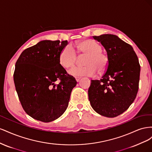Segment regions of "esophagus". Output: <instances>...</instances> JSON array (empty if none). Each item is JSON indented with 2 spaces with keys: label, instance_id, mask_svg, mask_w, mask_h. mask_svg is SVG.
Returning a JSON list of instances; mask_svg holds the SVG:
<instances>
[{
  "label": "esophagus",
  "instance_id": "esophagus-1",
  "mask_svg": "<svg viewBox=\"0 0 152 152\" xmlns=\"http://www.w3.org/2000/svg\"><path fill=\"white\" fill-rule=\"evenodd\" d=\"M75 79H76L77 82H79L80 80L81 79V78L80 77H75Z\"/></svg>",
  "mask_w": 152,
  "mask_h": 152
}]
</instances>
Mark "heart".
<instances>
[{
	"mask_svg": "<svg viewBox=\"0 0 152 152\" xmlns=\"http://www.w3.org/2000/svg\"><path fill=\"white\" fill-rule=\"evenodd\" d=\"M75 48L72 45H68L64 48L59 55V62L65 68H68L75 65L77 54L80 56L87 55L84 59V66H77L69 70L72 76H92L98 71L103 73L107 70L108 58L102 51V46L93 40H84L75 45Z\"/></svg>",
	"mask_w": 152,
	"mask_h": 152,
	"instance_id": "1",
	"label": "heart"
}]
</instances>
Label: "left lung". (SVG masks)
<instances>
[{
    "label": "left lung",
    "instance_id": "8db88e82",
    "mask_svg": "<svg viewBox=\"0 0 152 152\" xmlns=\"http://www.w3.org/2000/svg\"><path fill=\"white\" fill-rule=\"evenodd\" d=\"M104 48L108 66L100 80H91L88 90L90 104L101 115L113 118L134 102L139 87L140 65L134 49L118 36H93Z\"/></svg>",
    "mask_w": 152,
    "mask_h": 152
}]
</instances>
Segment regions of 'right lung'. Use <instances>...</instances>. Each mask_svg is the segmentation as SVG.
Instances as JSON below:
<instances>
[{
	"label": "right lung",
	"mask_w": 152,
	"mask_h": 152,
	"mask_svg": "<svg viewBox=\"0 0 152 152\" xmlns=\"http://www.w3.org/2000/svg\"><path fill=\"white\" fill-rule=\"evenodd\" d=\"M67 44V40L40 41L24 50L16 63L14 82L18 97L25 112L35 120L52 122L68 107L77 82L59 62Z\"/></svg>",
	"instance_id": "add662e5"
}]
</instances>
